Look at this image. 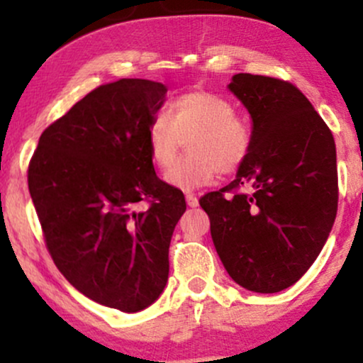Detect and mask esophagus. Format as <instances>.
Masks as SVG:
<instances>
[{"label":"esophagus","instance_id":"1","mask_svg":"<svg viewBox=\"0 0 363 363\" xmlns=\"http://www.w3.org/2000/svg\"><path fill=\"white\" fill-rule=\"evenodd\" d=\"M186 203H187V206H191V208H196L199 205L198 198H196L194 194H186Z\"/></svg>","mask_w":363,"mask_h":363}]
</instances>
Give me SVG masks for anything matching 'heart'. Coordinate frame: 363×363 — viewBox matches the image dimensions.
Segmentation results:
<instances>
[{
  "label": "heart",
  "mask_w": 363,
  "mask_h": 363,
  "mask_svg": "<svg viewBox=\"0 0 363 363\" xmlns=\"http://www.w3.org/2000/svg\"><path fill=\"white\" fill-rule=\"evenodd\" d=\"M182 140L191 157L173 166ZM251 148L252 129L235 116L234 104L205 90L177 97L167 114H157L148 126L150 157L160 169L173 166L165 172V182L184 193L211 184L218 172H237Z\"/></svg>",
  "instance_id": "1"
}]
</instances>
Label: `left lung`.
<instances>
[{
  "label": "left lung",
  "instance_id": "left-lung-1",
  "mask_svg": "<svg viewBox=\"0 0 363 363\" xmlns=\"http://www.w3.org/2000/svg\"><path fill=\"white\" fill-rule=\"evenodd\" d=\"M228 90L251 116L252 148L234 181L199 205L232 280L245 290L277 294L301 280L335 223V138L289 82L239 73ZM240 186L246 193L235 194Z\"/></svg>",
  "mask_w": 363,
  "mask_h": 363
}]
</instances>
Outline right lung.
Returning a JSON list of instances; mask_svg holds the SVG:
<instances>
[{
    "instance_id": "obj_1",
    "label": "right lung",
    "mask_w": 363,
    "mask_h": 363,
    "mask_svg": "<svg viewBox=\"0 0 363 363\" xmlns=\"http://www.w3.org/2000/svg\"><path fill=\"white\" fill-rule=\"evenodd\" d=\"M164 83L123 78L77 102L40 135L28 191L57 269L90 301L140 312L169 278L184 194L157 177L148 126ZM148 201L147 211H136Z\"/></svg>"
}]
</instances>
